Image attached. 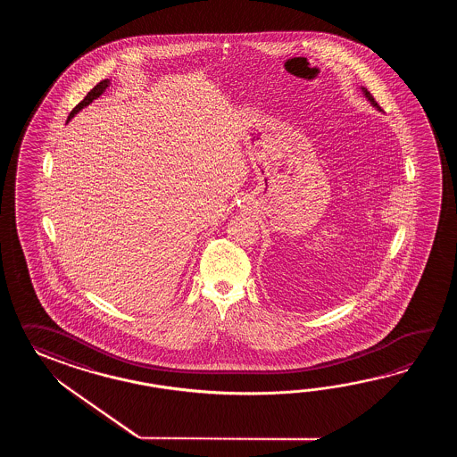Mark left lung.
<instances>
[{
  "label": "left lung",
  "mask_w": 457,
  "mask_h": 457,
  "mask_svg": "<svg viewBox=\"0 0 457 457\" xmlns=\"http://www.w3.org/2000/svg\"><path fill=\"white\" fill-rule=\"evenodd\" d=\"M362 91H364V95H366V97H368V99H370V103H372V104H374V106L379 107V106H378V103H376V99H374V97H372V95H370V91H368V89H366V87H362Z\"/></svg>",
  "instance_id": "8db88e82"
}]
</instances>
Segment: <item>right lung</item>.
I'll return each mask as SVG.
<instances>
[{
  "instance_id": "obj_1",
  "label": "right lung",
  "mask_w": 457,
  "mask_h": 457,
  "mask_svg": "<svg viewBox=\"0 0 457 457\" xmlns=\"http://www.w3.org/2000/svg\"><path fill=\"white\" fill-rule=\"evenodd\" d=\"M107 87H109V79H103V81H99L96 87H93V89L87 93V96H85V99H83L81 103H78L77 106L73 107V111L70 112L69 119H71V117L75 116L79 109H83V107L87 106V104H89L93 99H96V97L101 96V95L106 91Z\"/></svg>"
}]
</instances>
